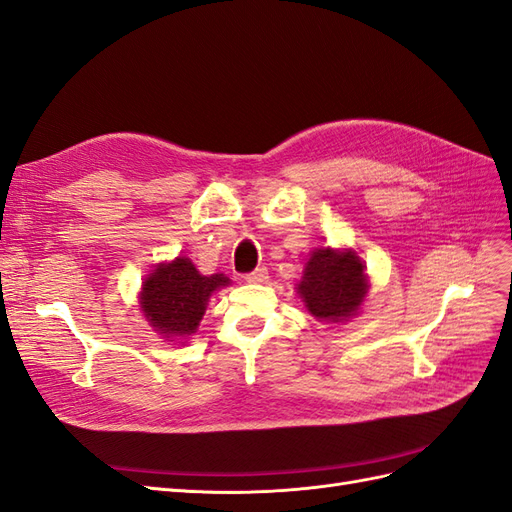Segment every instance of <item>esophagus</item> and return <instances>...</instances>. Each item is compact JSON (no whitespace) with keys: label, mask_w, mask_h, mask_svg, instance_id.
<instances>
[{"label":"esophagus","mask_w":512,"mask_h":512,"mask_svg":"<svg viewBox=\"0 0 512 512\" xmlns=\"http://www.w3.org/2000/svg\"><path fill=\"white\" fill-rule=\"evenodd\" d=\"M246 281L248 283H266L268 281V268H255L253 272H248L246 274Z\"/></svg>","instance_id":"34e87169"}]
</instances>
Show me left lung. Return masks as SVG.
Listing matches in <instances>:
<instances>
[{"label":"left lung","mask_w":512,"mask_h":512,"mask_svg":"<svg viewBox=\"0 0 512 512\" xmlns=\"http://www.w3.org/2000/svg\"><path fill=\"white\" fill-rule=\"evenodd\" d=\"M367 274L356 253L319 248L304 268L298 285L304 306L321 321L352 317L367 296Z\"/></svg>","instance_id":"left-lung-1"}]
</instances>
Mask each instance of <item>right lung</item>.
I'll return each mask as SVG.
<instances>
[{
  "label": "right lung",
  "instance_id": "obj_1",
  "mask_svg": "<svg viewBox=\"0 0 512 512\" xmlns=\"http://www.w3.org/2000/svg\"><path fill=\"white\" fill-rule=\"evenodd\" d=\"M229 283L227 276H203L191 259L178 257L158 266L143 283L141 311L145 319L165 337L193 334L206 313V304L218 287Z\"/></svg>",
  "mask_w": 512,
  "mask_h": 512
}]
</instances>
